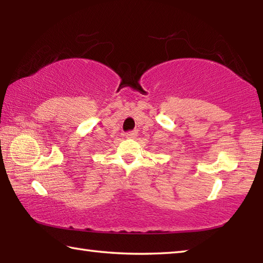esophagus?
<instances>
[{
    "label": "esophagus",
    "instance_id": "34e87169",
    "mask_svg": "<svg viewBox=\"0 0 263 263\" xmlns=\"http://www.w3.org/2000/svg\"><path fill=\"white\" fill-rule=\"evenodd\" d=\"M137 135H138V132L136 130H133V131H127L125 136H126V138H136Z\"/></svg>",
    "mask_w": 263,
    "mask_h": 263
}]
</instances>
